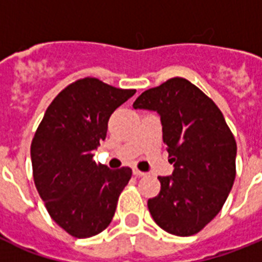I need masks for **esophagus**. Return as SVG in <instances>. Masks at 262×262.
I'll use <instances>...</instances> for the list:
<instances>
[{
  "label": "esophagus",
  "mask_w": 262,
  "mask_h": 262,
  "mask_svg": "<svg viewBox=\"0 0 262 262\" xmlns=\"http://www.w3.org/2000/svg\"><path fill=\"white\" fill-rule=\"evenodd\" d=\"M133 175H135V177H144V175H145V172L140 171V170L135 168V170H133Z\"/></svg>",
  "instance_id": "1"
}]
</instances>
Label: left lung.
Wrapping results in <instances>:
<instances>
[{
    "instance_id": "left-lung-1",
    "label": "left lung",
    "mask_w": 262,
    "mask_h": 262,
    "mask_svg": "<svg viewBox=\"0 0 262 262\" xmlns=\"http://www.w3.org/2000/svg\"><path fill=\"white\" fill-rule=\"evenodd\" d=\"M133 107L159 114L174 166L171 175L159 177V194L148 200L152 217L172 235L197 234L219 213L235 179L236 143L222 111L182 77L147 90Z\"/></svg>"
}]
</instances>
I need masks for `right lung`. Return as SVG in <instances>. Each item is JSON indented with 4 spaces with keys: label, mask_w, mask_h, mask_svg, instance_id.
<instances>
[{
    "label": "right lung",
    "mask_w": 262,
    "mask_h": 262,
    "mask_svg": "<svg viewBox=\"0 0 262 262\" xmlns=\"http://www.w3.org/2000/svg\"><path fill=\"white\" fill-rule=\"evenodd\" d=\"M135 94L94 77L77 80L47 107L32 139L35 186L51 219L72 236H94L113 220L132 170H110L92 158L111 114Z\"/></svg>",
    "instance_id": "right-lung-1"
}]
</instances>
